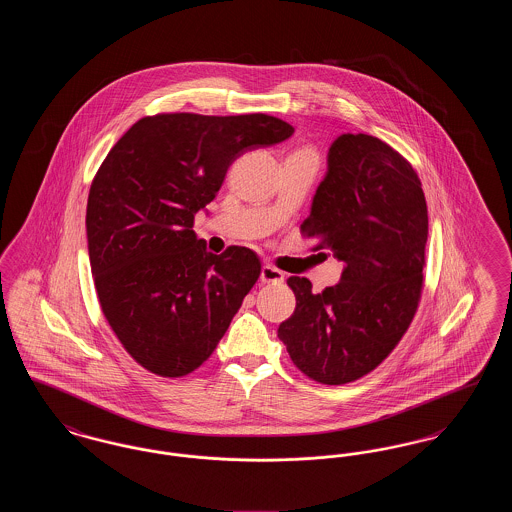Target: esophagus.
<instances>
[{
  "label": "esophagus",
  "instance_id": "esophagus-1",
  "mask_svg": "<svg viewBox=\"0 0 512 512\" xmlns=\"http://www.w3.org/2000/svg\"><path fill=\"white\" fill-rule=\"evenodd\" d=\"M261 282H265V284L284 282V272L272 267V265H263V268H261Z\"/></svg>",
  "mask_w": 512,
  "mask_h": 512
}]
</instances>
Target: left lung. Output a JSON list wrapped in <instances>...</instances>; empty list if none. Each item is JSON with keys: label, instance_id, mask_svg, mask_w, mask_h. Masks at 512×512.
<instances>
[{"label": "left lung", "instance_id": "1", "mask_svg": "<svg viewBox=\"0 0 512 512\" xmlns=\"http://www.w3.org/2000/svg\"><path fill=\"white\" fill-rule=\"evenodd\" d=\"M301 232L343 261V272L320 293L307 278H288L295 311L278 338L301 372L340 386L380 365L416 313L428 240L420 180L386 142L341 134Z\"/></svg>", "mask_w": 512, "mask_h": 512}]
</instances>
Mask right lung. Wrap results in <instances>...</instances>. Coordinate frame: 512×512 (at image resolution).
Returning <instances> with one entry per match:
<instances>
[{
	"label": "right lung",
	"mask_w": 512,
	"mask_h": 512,
	"mask_svg": "<svg viewBox=\"0 0 512 512\" xmlns=\"http://www.w3.org/2000/svg\"><path fill=\"white\" fill-rule=\"evenodd\" d=\"M292 124L263 113L144 117L107 153L86 207L101 311L136 363L165 378L203 365L261 274L255 251L222 255L194 217L245 151L274 146Z\"/></svg>",
	"instance_id": "1"
}]
</instances>
